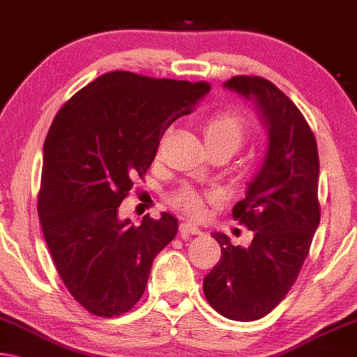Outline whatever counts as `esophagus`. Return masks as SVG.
<instances>
[{"label":"esophagus","mask_w":357,"mask_h":357,"mask_svg":"<svg viewBox=\"0 0 357 357\" xmlns=\"http://www.w3.org/2000/svg\"><path fill=\"white\" fill-rule=\"evenodd\" d=\"M180 231H182V234H201L202 233L199 227L191 222H185L180 225Z\"/></svg>","instance_id":"34e87169"}]
</instances>
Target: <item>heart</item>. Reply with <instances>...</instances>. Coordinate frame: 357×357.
I'll list each match as a JSON object with an SVG mask.
<instances>
[{
	"mask_svg": "<svg viewBox=\"0 0 357 357\" xmlns=\"http://www.w3.org/2000/svg\"><path fill=\"white\" fill-rule=\"evenodd\" d=\"M245 135H248V126L243 118L234 113H217L202 124V137L209 150L222 148L231 153L238 151L239 146L244 144ZM172 202L178 209L188 212L193 217L204 213V196L191 186H183L182 190H178L174 195Z\"/></svg>",
	"mask_w": 357,
	"mask_h": 357,
	"instance_id": "obj_1",
	"label": "heart"
}]
</instances>
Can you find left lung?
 I'll list each match as a JSON object with an SVG mask.
<instances>
[{
	"mask_svg": "<svg viewBox=\"0 0 357 357\" xmlns=\"http://www.w3.org/2000/svg\"><path fill=\"white\" fill-rule=\"evenodd\" d=\"M254 102L268 130L266 155L233 217L254 231L248 248L212 233L222 259L204 278L209 305L233 321H257L281 303L303 266L319 227V156L295 103L268 79L234 76L223 84Z\"/></svg>",
	"mask_w": 357,
	"mask_h": 357,
	"instance_id": "8db88e82",
	"label": "left lung"
}]
</instances>
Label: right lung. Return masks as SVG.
Wrapping results in <instances>:
<instances>
[{
	"mask_svg": "<svg viewBox=\"0 0 357 357\" xmlns=\"http://www.w3.org/2000/svg\"><path fill=\"white\" fill-rule=\"evenodd\" d=\"M211 91L207 83L112 71L59 109L43 148L38 213L54 265L73 298L102 317L140 300L155 257L177 234L162 212L134 227L118 207L155 160L160 139Z\"/></svg>",
	"mask_w": 357,
	"mask_h": 357,
	"instance_id": "1",
	"label": "right lung"
}]
</instances>
